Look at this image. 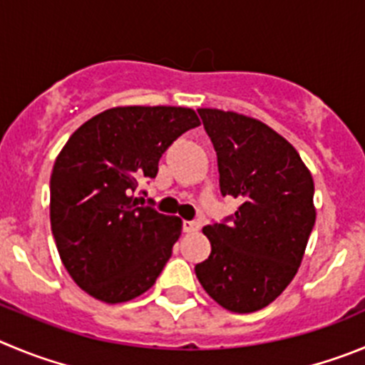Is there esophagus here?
<instances>
[{
	"label": "esophagus",
	"mask_w": 365,
	"mask_h": 365,
	"mask_svg": "<svg viewBox=\"0 0 365 365\" xmlns=\"http://www.w3.org/2000/svg\"><path fill=\"white\" fill-rule=\"evenodd\" d=\"M182 227H183V232L187 234H192L200 229V225L196 223V221H183Z\"/></svg>",
	"instance_id": "esophagus-1"
}]
</instances>
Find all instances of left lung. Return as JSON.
<instances>
[{
	"label": "left lung",
	"mask_w": 365,
	"mask_h": 365,
	"mask_svg": "<svg viewBox=\"0 0 365 365\" xmlns=\"http://www.w3.org/2000/svg\"><path fill=\"white\" fill-rule=\"evenodd\" d=\"M217 155L220 190L240 200L232 223L207 225L210 255L194 267L225 309L252 313L297 274L315 225L313 178L297 149L257 118L200 108Z\"/></svg>",
	"instance_id": "8db88e82"
}]
</instances>
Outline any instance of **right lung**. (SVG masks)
<instances>
[{
	"instance_id": "right-lung-1",
	"label": "right lung",
	"mask_w": 365,
	"mask_h": 365,
	"mask_svg": "<svg viewBox=\"0 0 365 365\" xmlns=\"http://www.w3.org/2000/svg\"><path fill=\"white\" fill-rule=\"evenodd\" d=\"M200 125L182 106H117L84 122L57 155L50 223L64 268L108 304L148 292L182 234V220L145 202L138 183L182 133Z\"/></svg>"
}]
</instances>
